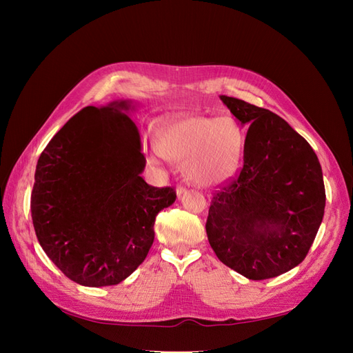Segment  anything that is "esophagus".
<instances>
[{"mask_svg": "<svg viewBox=\"0 0 353 353\" xmlns=\"http://www.w3.org/2000/svg\"><path fill=\"white\" fill-rule=\"evenodd\" d=\"M185 191H187V187H185V185H178V187H176V194H178V196L185 194Z\"/></svg>", "mask_w": 353, "mask_h": 353, "instance_id": "34e87169", "label": "esophagus"}]
</instances>
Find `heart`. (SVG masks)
<instances>
[{
	"label": "heart",
	"mask_w": 353,
	"mask_h": 353,
	"mask_svg": "<svg viewBox=\"0 0 353 353\" xmlns=\"http://www.w3.org/2000/svg\"><path fill=\"white\" fill-rule=\"evenodd\" d=\"M245 144L241 125L231 116L176 114L160 125L153 160L165 156L183 163L185 176L199 185H219L240 166Z\"/></svg>",
	"instance_id": "obj_1"
}]
</instances>
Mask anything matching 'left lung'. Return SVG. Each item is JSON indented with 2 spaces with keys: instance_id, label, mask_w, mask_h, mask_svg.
Returning a JSON list of instances; mask_svg holds the SVG:
<instances>
[{
  "instance_id": "1",
  "label": "left lung",
  "mask_w": 353,
  "mask_h": 353,
  "mask_svg": "<svg viewBox=\"0 0 353 353\" xmlns=\"http://www.w3.org/2000/svg\"><path fill=\"white\" fill-rule=\"evenodd\" d=\"M221 100L249 131L240 174L212 199L208 240L218 259L245 279H274L306 258L321 225V165L280 116L227 95Z\"/></svg>"
}]
</instances>
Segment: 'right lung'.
Instances as JSON below:
<instances>
[{"instance_id":"1","label":"right lung","mask_w":353,"mask_h":353,"mask_svg":"<svg viewBox=\"0 0 353 353\" xmlns=\"http://www.w3.org/2000/svg\"><path fill=\"white\" fill-rule=\"evenodd\" d=\"M131 103L88 105L51 138L38 159L30 196L41 248L68 279L114 285L140 266L154 240L157 213L176 199L148 185Z\"/></svg>"}]
</instances>
